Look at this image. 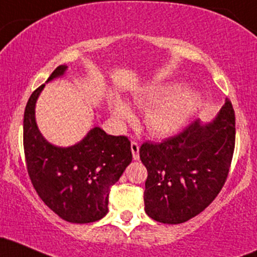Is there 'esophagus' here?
Masks as SVG:
<instances>
[{"mask_svg":"<svg viewBox=\"0 0 257 257\" xmlns=\"http://www.w3.org/2000/svg\"><path fill=\"white\" fill-rule=\"evenodd\" d=\"M131 149L132 154H133V159L139 160V144H138V142H132Z\"/></svg>","mask_w":257,"mask_h":257,"instance_id":"esophagus-1","label":"esophagus"}]
</instances>
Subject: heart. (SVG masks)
I'll return each instance as SVG.
<instances>
[{
	"instance_id": "b5f03b06",
	"label": "heart",
	"mask_w": 257,
	"mask_h": 257,
	"mask_svg": "<svg viewBox=\"0 0 257 257\" xmlns=\"http://www.w3.org/2000/svg\"><path fill=\"white\" fill-rule=\"evenodd\" d=\"M201 95L193 89H180L178 84L152 85L134 98V103L149 107L144 123L152 135L163 137L177 132L201 106ZM112 114L119 122L133 118L131 107L119 97L109 100Z\"/></svg>"
}]
</instances>
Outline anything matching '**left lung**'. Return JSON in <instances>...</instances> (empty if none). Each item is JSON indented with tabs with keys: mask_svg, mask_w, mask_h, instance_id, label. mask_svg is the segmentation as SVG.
Masks as SVG:
<instances>
[{
	"mask_svg": "<svg viewBox=\"0 0 257 257\" xmlns=\"http://www.w3.org/2000/svg\"><path fill=\"white\" fill-rule=\"evenodd\" d=\"M234 145L235 115L229 100L212 122L194 120L162 143H144L139 154L148 170L144 191L148 216L178 224L202 212L223 188Z\"/></svg>",
	"mask_w": 257,
	"mask_h": 257,
	"instance_id": "8db88e82",
	"label": "left lung"
}]
</instances>
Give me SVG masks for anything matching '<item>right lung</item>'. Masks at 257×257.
<instances>
[{"instance_id": "1", "label": "right lung", "mask_w": 257, "mask_h": 257, "mask_svg": "<svg viewBox=\"0 0 257 257\" xmlns=\"http://www.w3.org/2000/svg\"><path fill=\"white\" fill-rule=\"evenodd\" d=\"M66 69L67 66L57 67L47 81L62 77ZM44 86L33 92L24 111V155L33 187L47 207L64 221H98L108 212L111 187L133 159L131 142L95 126L69 148L50 144L35 120V103Z\"/></svg>"}]
</instances>
